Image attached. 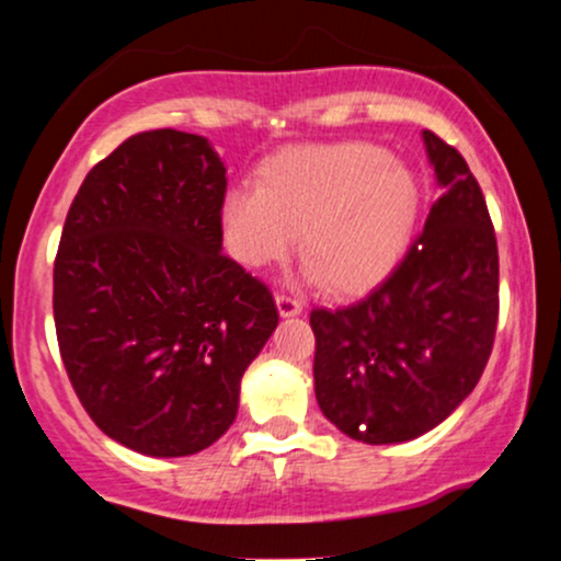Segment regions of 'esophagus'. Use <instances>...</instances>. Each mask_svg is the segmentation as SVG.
Here are the masks:
<instances>
[{"instance_id": "obj_1", "label": "esophagus", "mask_w": 561, "mask_h": 561, "mask_svg": "<svg viewBox=\"0 0 561 561\" xmlns=\"http://www.w3.org/2000/svg\"><path fill=\"white\" fill-rule=\"evenodd\" d=\"M276 308H279V317H298L302 313V302L298 298H289V295H276Z\"/></svg>"}]
</instances>
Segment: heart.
Returning <instances> with one entry per match:
<instances>
[{"label": "heart", "instance_id": "1", "mask_svg": "<svg viewBox=\"0 0 561 561\" xmlns=\"http://www.w3.org/2000/svg\"><path fill=\"white\" fill-rule=\"evenodd\" d=\"M420 216V186L401 160L366 141L298 147L259 173V190L221 203L229 253L242 266L300 255L332 295L377 285L396 266Z\"/></svg>", "mask_w": 561, "mask_h": 561}]
</instances>
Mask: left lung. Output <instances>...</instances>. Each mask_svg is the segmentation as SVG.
Instances as JSON below:
<instances>
[{
    "instance_id": "1",
    "label": "left lung",
    "mask_w": 561,
    "mask_h": 561,
    "mask_svg": "<svg viewBox=\"0 0 561 561\" xmlns=\"http://www.w3.org/2000/svg\"><path fill=\"white\" fill-rule=\"evenodd\" d=\"M443 195L403 261L362 300L313 308L319 409L353 440H414L448 420L491 358L499 248L459 150L422 131Z\"/></svg>"
}]
</instances>
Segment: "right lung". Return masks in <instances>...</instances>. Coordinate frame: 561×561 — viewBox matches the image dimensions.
Listing matches in <instances>:
<instances>
[{
  "label": "right lung",
  "instance_id": "1",
  "mask_svg": "<svg viewBox=\"0 0 561 561\" xmlns=\"http://www.w3.org/2000/svg\"><path fill=\"white\" fill-rule=\"evenodd\" d=\"M227 169L158 128L83 179L55 259V330L96 427L145 456H190L231 427L244 369L279 324L263 282L221 253Z\"/></svg>",
  "mask_w": 561,
  "mask_h": 561
}]
</instances>
